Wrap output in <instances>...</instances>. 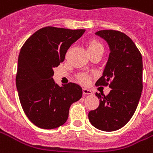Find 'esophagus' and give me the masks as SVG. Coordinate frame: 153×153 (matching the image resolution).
Here are the masks:
<instances>
[{
	"label": "esophagus",
	"mask_w": 153,
	"mask_h": 153,
	"mask_svg": "<svg viewBox=\"0 0 153 153\" xmlns=\"http://www.w3.org/2000/svg\"><path fill=\"white\" fill-rule=\"evenodd\" d=\"M82 93H83V95H92V94H93V92L91 91V90L87 89V88H83V89H82Z\"/></svg>",
	"instance_id": "obj_1"
}]
</instances>
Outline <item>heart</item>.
Wrapping results in <instances>:
<instances>
[{
    "mask_svg": "<svg viewBox=\"0 0 153 153\" xmlns=\"http://www.w3.org/2000/svg\"><path fill=\"white\" fill-rule=\"evenodd\" d=\"M87 51H88V53H91V52H94V51H102V45L98 41L91 40L87 43ZM79 81L81 82L82 83L86 84L89 82V77L86 75V74H82V75L79 76Z\"/></svg>",
    "mask_w": 153,
    "mask_h": 153,
    "instance_id": "b5f03b06",
    "label": "heart"
}]
</instances>
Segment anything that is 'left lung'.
I'll return each mask as SVG.
<instances>
[{"label":"left lung","mask_w":153,"mask_h":153,"mask_svg":"<svg viewBox=\"0 0 153 153\" xmlns=\"http://www.w3.org/2000/svg\"><path fill=\"white\" fill-rule=\"evenodd\" d=\"M108 43L110 53L102 76L95 86L109 84L107 96L96 93L100 106L91 111L92 125L104 131H116L131 120L143 89V61L140 52L128 36L116 30L95 33Z\"/></svg>","instance_id":"left-lung-1"}]
</instances>
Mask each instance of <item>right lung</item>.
I'll return each mask as SVG.
<instances>
[{"label": "right lung", "instance_id": "right-lung-1", "mask_svg": "<svg viewBox=\"0 0 153 153\" xmlns=\"http://www.w3.org/2000/svg\"><path fill=\"white\" fill-rule=\"evenodd\" d=\"M84 32L44 27L30 36L20 51L16 76L19 100L25 115L38 128L53 129L64 124L71 104L81 99L79 85L60 87L53 76V68L64 61L69 47Z\"/></svg>", "mask_w": 153, "mask_h": 153}]
</instances>
